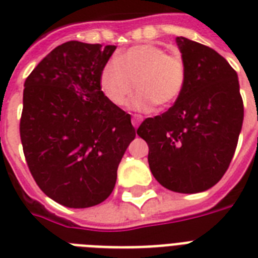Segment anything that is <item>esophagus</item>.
Listing matches in <instances>:
<instances>
[{
    "instance_id": "obj_1",
    "label": "esophagus",
    "mask_w": 258,
    "mask_h": 258,
    "mask_svg": "<svg viewBox=\"0 0 258 258\" xmlns=\"http://www.w3.org/2000/svg\"><path fill=\"white\" fill-rule=\"evenodd\" d=\"M142 120H143V116H142V115H137V113H135V115H134L133 116V125L134 127H135V128H138V127H139V124H141L142 123Z\"/></svg>"
}]
</instances>
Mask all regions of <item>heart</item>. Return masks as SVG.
Wrapping results in <instances>:
<instances>
[{"label": "heart", "instance_id": "obj_1", "mask_svg": "<svg viewBox=\"0 0 258 258\" xmlns=\"http://www.w3.org/2000/svg\"><path fill=\"white\" fill-rule=\"evenodd\" d=\"M186 64L179 54L167 53L158 45L131 46L109 60L101 70L99 84L101 92L113 105L121 107L133 95L135 109L147 111L153 104L159 108L179 99L186 86Z\"/></svg>", "mask_w": 258, "mask_h": 258}]
</instances>
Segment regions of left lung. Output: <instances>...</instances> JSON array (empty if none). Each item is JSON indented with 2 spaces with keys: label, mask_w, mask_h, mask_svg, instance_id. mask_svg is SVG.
I'll return each instance as SVG.
<instances>
[{
  "label": "left lung",
  "mask_w": 258,
  "mask_h": 258,
  "mask_svg": "<svg viewBox=\"0 0 258 258\" xmlns=\"http://www.w3.org/2000/svg\"><path fill=\"white\" fill-rule=\"evenodd\" d=\"M186 86L166 112L143 120L138 135L149 145L154 178L171 191L208 190L224 176L244 120L237 72L209 46L176 37Z\"/></svg>",
  "instance_id": "obj_1"
}]
</instances>
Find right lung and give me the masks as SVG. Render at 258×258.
<instances>
[{
  "label": "right lung",
  "instance_id": "add662e5",
  "mask_svg": "<svg viewBox=\"0 0 258 258\" xmlns=\"http://www.w3.org/2000/svg\"><path fill=\"white\" fill-rule=\"evenodd\" d=\"M115 45L68 41L38 62L24 84L20 137L30 174L57 204H101L135 138L131 115L101 92Z\"/></svg>",
  "mask_w": 258,
  "mask_h": 258
}]
</instances>
